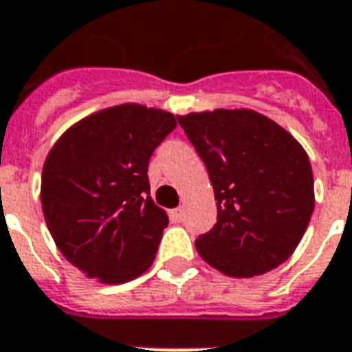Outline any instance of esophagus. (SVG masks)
Here are the masks:
<instances>
[{"label": "esophagus", "instance_id": "obj_1", "mask_svg": "<svg viewBox=\"0 0 352 352\" xmlns=\"http://www.w3.org/2000/svg\"><path fill=\"white\" fill-rule=\"evenodd\" d=\"M170 215H171V221L181 222L182 217H184V208H182V206H179V208H175V210H171Z\"/></svg>", "mask_w": 352, "mask_h": 352}]
</instances>
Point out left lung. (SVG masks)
<instances>
[{
  "mask_svg": "<svg viewBox=\"0 0 352 352\" xmlns=\"http://www.w3.org/2000/svg\"><path fill=\"white\" fill-rule=\"evenodd\" d=\"M177 119L215 191L217 224L195 241L199 255L233 278L278 267L293 255L315 210L313 170L302 144L245 108Z\"/></svg>",
  "mask_w": 352,
  "mask_h": 352,
  "instance_id": "left-lung-1",
  "label": "left lung"
}]
</instances>
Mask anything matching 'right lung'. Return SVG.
Wrapping results in <instances>:
<instances>
[{
  "instance_id": "right-lung-1",
  "label": "right lung",
  "mask_w": 352,
  "mask_h": 352,
  "mask_svg": "<svg viewBox=\"0 0 352 352\" xmlns=\"http://www.w3.org/2000/svg\"><path fill=\"white\" fill-rule=\"evenodd\" d=\"M175 126L170 111L126 102L81 119L48 151L43 215L88 278L124 284L153 264L168 215L151 201L148 162Z\"/></svg>"
}]
</instances>
